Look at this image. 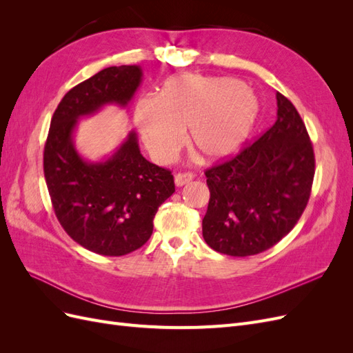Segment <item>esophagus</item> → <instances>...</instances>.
<instances>
[{
    "label": "esophagus",
    "instance_id": "1",
    "mask_svg": "<svg viewBox=\"0 0 353 353\" xmlns=\"http://www.w3.org/2000/svg\"><path fill=\"white\" fill-rule=\"evenodd\" d=\"M194 178V175L191 172H179L175 175V185L176 187H183L185 184H188L191 179Z\"/></svg>",
    "mask_w": 353,
    "mask_h": 353
}]
</instances>
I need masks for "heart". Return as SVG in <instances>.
<instances>
[{
	"label": "heart",
	"mask_w": 353,
	"mask_h": 353,
	"mask_svg": "<svg viewBox=\"0 0 353 353\" xmlns=\"http://www.w3.org/2000/svg\"><path fill=\"white\" fill-rule=\"evenodd\" d=\"M258 116L253 91L231 78L178 74L156 97H141L134 119L147 150L166 160L187 144L201 162H218L236 153Z\"/></svg>",
	"instance_id": "b5f03b06"
}]
</instances>
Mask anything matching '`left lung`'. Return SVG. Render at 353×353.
<instances>
[{"mask_svg":"<svg viewBox=\"0 0 353 353\" xmlns=\"http://www.w3.org/2000/svg\"><path fill=\"white\" fill-rule=\"evenodd\" d=\"M276 121L254 143L206 169L210 191L203 239L213 250L252 256L271 249L307 205L315 156L293 103L276 92Z\"/></svg>","mask_w":353,"mask_h":353,"instance_id":"1","label":"left lung"}]
</instances>
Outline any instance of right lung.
Wrapping results in <instances>:
<instances>
[{
  "mask_svg": "<svg viewBox=\"0 0 353 353\" xmlns=\"http://www.w3.org/2000/svg\"><path fill=\"white\" fill-rule=\"evenodd\" d=\"M140 66H112L73 87L51 117L44 147V175L60 225L82 248L123 256L147 243L159 206L174 194L170 170L143 157L137 134L104 162H87L73 144L78 119L105 104L131 101Z\"/></svg>",
  "mask_w": 353,
  "mask_h": 353,
  "instance_id": "right-lung-1",
  "label": "right lung"
}]
</instances>
